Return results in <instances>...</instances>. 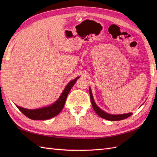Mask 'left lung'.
Masks as SVG:
<instances>
[{
  "label": "left lung",
  "mask_w": 157,
  "mask_h": 157,
  "mask_svg": "<svg viewBox=\"0 0 157 157\" xmlns=\"http://www.w3.org/2000/svg\"><path fill=\"white\" fill-rule=\"evenodd\" d=\"M89 91H90V99H91L92 107L94 109V111L96 112L99 117L104 118V119L111 121H121V120H123V119H125V118L129 117L130 116H131L132 115V113L122 114V115H111V114H109V113H107L105 111H102L101 109H99L98 107V106L96 105V103H95L93 96H92V93L91 89H90V88H89Z\"/></svg>",
  "instance_id": "obj_1"
}]
</instances>
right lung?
Masks as SVG:
<instances>
[{"mask_svg": "<svg viewBox=\"0 0 157 157\" xmlns=\"http://www.w3.org/2000/svg\"><path fill=\"white\" fill-rule=\"evenodd\" d=\"M78 78L79 77H77L69 82L67 86L64 89L63 92L61 93L58 100L51 105L37 109H27L16 105L23 115H25L27 117L31 118L32 120L50 119V118L58 115L62 110L71 89L72 88L73 85Z\"/></svg>", "mask_w": 157, "mask_h": 157, "instance_id": "add662e5", "label": "right lung"}]
</instances>
